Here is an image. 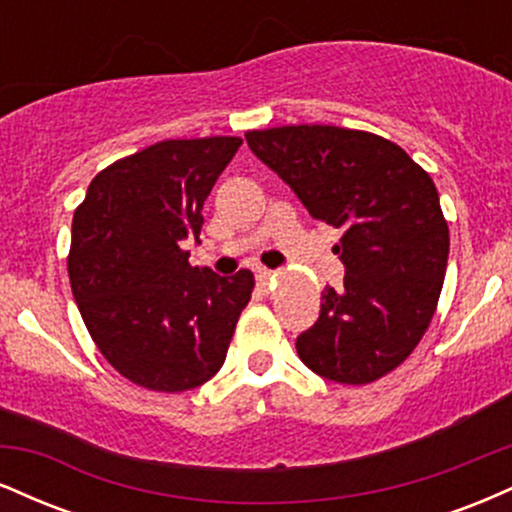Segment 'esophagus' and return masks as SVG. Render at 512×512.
Wrapping results in <instances>:
<instances>
[{
	"mask_svg": "<svg viewBox=\"0 0 512 512\" xmlns=\"http://www.w3.org/2000/svg\"><path fill=\"white\" fill-rule=\"evenodd\" d=\"M255 279H257V286H260V289H269V284H272L274 281V272L272 269H257L255 272Z\"/></svg>",
	"mask_w": 512,
	"mask_h": 512,
	"instance_id": "34e87169",
	"label": "esophagus"
}]
</instances>
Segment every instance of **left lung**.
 I'll return each mask as SVG.
<instances>
[{"label":"left lung","mask_w":512,"mask_h":512,"mask_svg":"<svg viewBox=\"0 0 512 512\" xmlns=\"http://www.w3.org/2000/svg\"><path fill=\"white\" fill-rule=\"evenodd\" d=\"M245 139L313 219L342 228L344 286L322 291L298 356L334 383H375L407 361L438 308L450 233L431 175L363 129L286 125Z\"/></svg>","instance_id":"8db88e82"}]
</instances>
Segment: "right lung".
I'll return each instance as SVG.
<instances>
[{"instance_id": "obj_1", "label": "right lung", "mask_w": 512, "mask_h": 512, "mask_svg": "<svg viewBox=\"0 0 512 512\" xmlns=\"http://www.w3.org/2000/svg\"><path fill=\"white\" fill-rule=\"evenodd\" d=\"M240 137L166 139L103 168L74 211L67 269L84 325L129 383L185 392L219 373L255 276L192 267L180 240Z\"/></svg>"}]
</instances>
